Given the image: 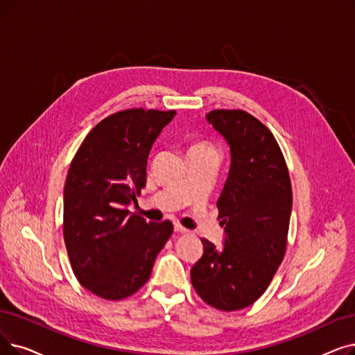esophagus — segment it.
Returning <instances> with one entry per match:
<instances>
[{"label": "esophagus", "mask_w": 355, "mask_h": 355, "mask_svg": "<svg viewBox=\"0 0 355 355\" xmlns=\"http://www.w3.org/2000/svg\"><path fill=\"white\" fill-rule=\"evenodd\" d=\"M174 232H177V234H186L187 229L182 227L180 223H174Z\"/></svg>", "instance_id": "esophagus-1"}]
</instances>
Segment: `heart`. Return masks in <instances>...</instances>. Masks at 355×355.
Returning a JSON list of instances; mask_svg holds the SVG:
<instances>
[{
	"instance_id": "obj_1",
	"label": "heart",
	"mask_w": 355,
	"mask_h": 355,
	"mask_svg": "<svg viewBox=\"0 0 355 355\" xmlns=\"http://www.w3.org/2000/svg\"><path fill=\"white\" fill-rule=\"evenodd\" d=\"M196 148H209V146H205V145H198V146H196Z\"/></svg>"
}]
</instances>
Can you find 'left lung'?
Instances as JSON below:
<instances>
[{"instance_id": "left-lung-1", "label": "left lung", "mask_w": 355, "mask_h": 355, "mask_svg": "<svg viewBox=\"0 0 355 355\" xmlns=\"http://www.w3.org/2000/svg\"><path fill=\"white\" fill-rule=\"evenodd\" d=\"M206 120L226 141L229 174L218 200L222 248L202 239L203 255L191 267L198 296L220 311L252 304L282 264L291 214V184L272 133L242 110H213Z\"/></svg>"}]
</instances>
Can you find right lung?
<instances>
[{
  "label": "right lung",
  "mask_w": 355,
  "mask_h": 355,
  "mask_svg": "<svg viewBox=\"0 0 355 355\" xmlns=\"http://www.w3.org/2000/svg\"><path fill=\"white\" fill-rule=\"evenodd\" d=\"M175 112L132 109L101 120L84 139L64 189V239L73 274L91 293L125 299L149 279L173 223L129 211L145 186L150 148Z\"/></svg>",
  "instance_id": "1"
}]
</instances>
